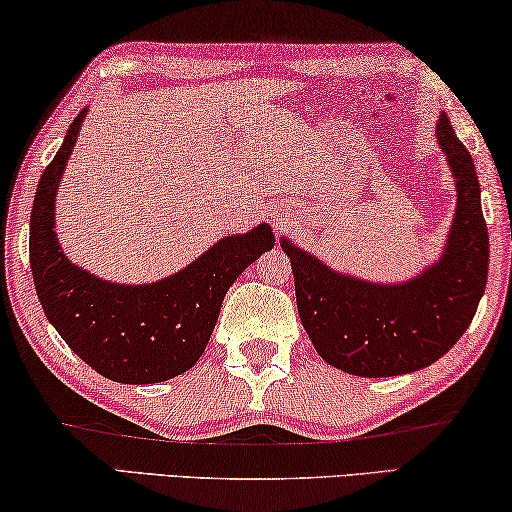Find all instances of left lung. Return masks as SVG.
I'll use <instances>...</instances> for the list:
<instances>
[{"instance_id": "left-lung-1", "label": "left lung", "mask_w": 512, "mask_h": 512, "mask_svg": "<svg viewBox=\"0 0 512 512\" xmlns=\"http://www.w3.org/2000/svg\"><path fill=\"white\" fill-rule=\"evenodd\" d=\"M457 185V211L443 257L420 276L376 285L341 276L283 239L297 308L320 357L364 378H390L441 359L469 329L489 269V236L471 153L448 115L436 127Z\"/></svg>"}]
</instances>
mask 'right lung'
<instances>
[{"instance_id": "obj_1", "label": "right lung", "mask_w": 512, "mask_h": 512, "mask_svg": "<svg viewBox=\"0 0 512 512\" xmlns=\"http://www.w3.org/2000/svg\"><path fill=\"white\" fill-rule=\"evenodd\" d=\"M85 111L71 122L34 194V287L48 322L85 364L115 383H162L190 371L204 355L227 290L273 248V232L259 225L227 236L183 271L150 285H115L71 264L55 239V192Z\"/></svg>"}]
</instances>
